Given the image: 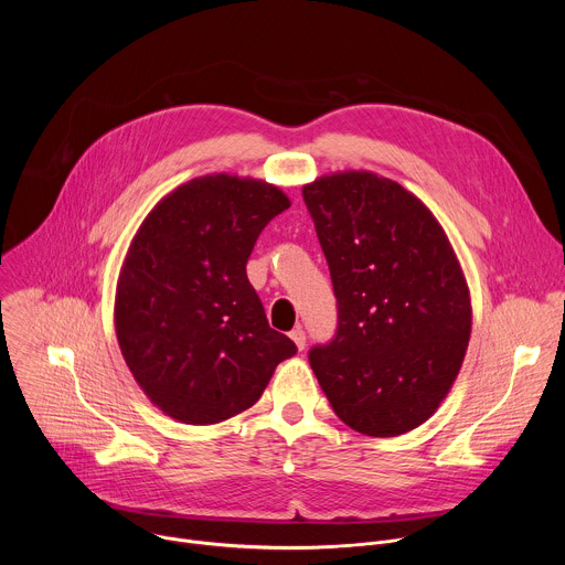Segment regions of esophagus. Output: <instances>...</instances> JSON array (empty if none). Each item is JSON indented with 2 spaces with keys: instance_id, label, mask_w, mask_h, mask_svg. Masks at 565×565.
Here are the masks:
<instances>
[{
  "instance_id": "34e87169",
  "label": "esophagus",
  "mask_w": 565,
  "mask_h": 565,
  "mask_svg": "<svg viewBox=\"0 0 565 565\" xmlns=\"http://www.w3.org/2000/svg\"><path fill=\"white\" fill-rule=\"evenodd\" d=\"M290 340L295 342V347H297L299 351H303V349H306V333H303V329H301V327H297V329H292V331H290Z\"/></svg>"
}]
</instances>
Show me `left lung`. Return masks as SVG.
Wrapping results in <instances>:
<instances>
[{"instance_id": "1", "label": "left lung", "mask_w": 565, "mask_h": 565, "mask_svg": "<svg viewBox=\"0 0 565 565\" xmlns=\"http://www.w3.org/2000/svg\"><path fill=\"white\" fill-rule=\"evenodd\" d=\"M301 196L338 299L335 335L308 362L351 429L407 434L438 409L471 333L447 234L420 199L371 172L321 177Z\"/></svg>"}]
</instances>
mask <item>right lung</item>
<instances>
[{
	"instance_id": "add662e5",
	"label": "right lung",
	"mask_w": 565,
	"mask_h": 565,
	"mask_svg": "<svg viewBox=\"0 0 565 565\" xmlns=\"http://www.w3.org/2000/svg\"><path fill=\"white\" fill-rule=\"evenodd\" d=\"M288 196L268 183L201 177L168 194L136 232L116 292V333L156 407L214 425L253 407L297 347L270 329L246 264Z\"/></svg>"
}]
</instances>
